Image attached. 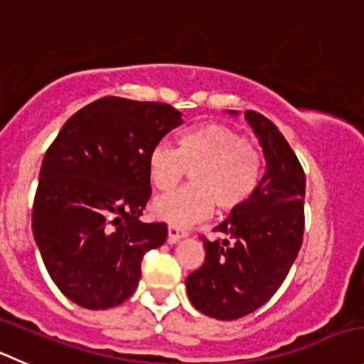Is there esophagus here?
Returning a JSON list of instances; mask_svg holds the SVG:
<instances>
[{"instance_id":"obj_1","label":"esophagus","mask_w":364,"mask_h":364,"mask_svg":"<svg viewBox=\"0 0 364 364\" xmlns=\"http://www.w3.org/2000/svg\"><path fill=\"white\" fill-rule=\"evenodd\" d=\"M189 232L184 230V228H180V227H175V225H169L168 227V241L169 243H176V241H180L182 237L188 236Z\"/></svg>"}]
</instances>
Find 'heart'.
<instances>
[{"label": "heart", "instance_id": "b5f03b06", "mask_svg": "<svg viewBox=\"0 0 364 364\" xmlns=\"http://www.w3.org/2000/svg\"><path fill=\"white\" fill-rule=\"evenodd\" d=\"M193 169L191 186L157 196L151 213L175 227L202 221L213 213H230L248 202L262 175V159L236 128L207 123L178 137V148L155 144L148 155L151 184L168 191Z\"/></svg>", "mask_w": 364, "mask_h": 364}]
</instances>
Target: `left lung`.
<instances>
[{
	"label": "left lung",
	"mask_w": 364,
	"mask_h": 364,
	"mask_svg": "<svg viewBox=\"0 0 364 364\" xmlns=\"http://www.w3.org/2000/svg\"><path fill=\"white\" fill-rule=\"evenodd\" d=\"M245 119L261 144L264 175L248 202L214 227L225 240L203 241L205 261L186 279L193 306L216 320H237L264 306L302 247V166L272 121L254 110Z\"/></svg>",
	"instance_id": "1"
}]
</instances>
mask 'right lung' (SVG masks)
Instances as JSON below:
<instances>
[{
	"instance_id": "obj_1",
	"label": "right lung",
	"mask_w": 364,
	"mask_h": 364,
	"mask_svg": "<svg viewBox=\"0 0 364 364\" xmlns=\"http://www.w3.org/2000/svg\"><path fill=\"white\" fill-rule=\"evenodd\" d=\"M182 123L166 103L107 96L73 114L48 148L32 228L71 302L110 309L136 291L144 254L168 237L166 223L141 221L151 195L148 155Z\"/></svg>"
}]
</instances>
